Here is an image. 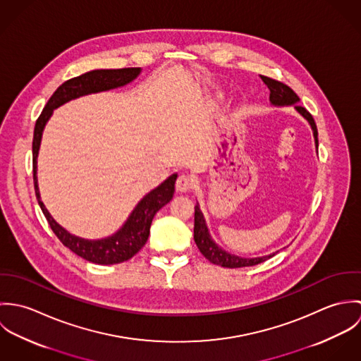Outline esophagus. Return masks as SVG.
<instances>
[{
  "instance_id": "1",
  "label": "esophagus",
  "mask_w": 361,
  "mask_h": 361,
  "mask_svg": "<svg viewBox=\"0 0 361 361\" xmlns=\"http://www.w3.org/2000/svg\"><path fill=\"white\" fill-rule=\"evenodd\" d=\"M193 188V179L188 173H180L176 179V190L180 193H186Z\"/></svg>"
}]
</instances>
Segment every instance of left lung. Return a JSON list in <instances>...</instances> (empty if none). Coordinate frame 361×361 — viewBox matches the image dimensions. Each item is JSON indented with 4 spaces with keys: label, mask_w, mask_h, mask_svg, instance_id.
I'll return each instance as SVG.
<instances>
[{
    "label": "left lung",
    "mask_w": 361,
    "mask_h": 361,
    "mask_svg": "<svg viewBox=\"0 0 361 361\" xmlns=\"http://www.w3.org/2000/svg\"><path fill=\"white\" fill-rule=\"evenodd\" d=\"M259 78L262 79V82L268 86L269 89V100L274 105H292L295 104V108L307 119L312 128V132H314V139H315V146L318 147V132H317V125H315V121L312 118V115L310 114L309 111L299 105V96L285 83L279 82V80H275L272 78H268V76H262L259 75ZM195 242L200 250V253L204 256V257L212 262V264H216V265H221V267H226V268H240V267H252V265H257L259 262L268 259L269 257H272L274 255H269V256H265V257H256V258H242L238 257V256H232L224 250H221L214 242L212 239L209 238V233H208V229L206 226V221L203 218V214L200 211L199 206L195 207Z\"/></svg>",
    "instance_id": "left-lung-1"
}]
</instances>
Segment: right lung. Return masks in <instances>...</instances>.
I'll list each match as a JSON object with an SVG mask.
<instances>
[{
  "instance_id": "add662e5",
  "label": "right lung",
  "mask_w": 361,
  "mask_h": 361,
  "mask_svg": "<svg viewBox=\"0 0 361 361\" xmlns=\"http://www.w3.org/2000/svg\"><path fill=\"white\" fill-rule=\"evenodd\" d=\"M140 73V68H122V69H97L80 76L72 78L63 82L52 94L36 121L35 135H33V180L35 192L47 222L51 226L52 232L66 246L71 252L94 264H119L133 257L147 242L150 235V226L157 211L161 207L169 203L175 192L176 173L169 176L164 183H161L154 190L142 199V202L133 209L125 225L112 236L102 240H86L71 235L62 226H59L47 208L40 200L39 186H37V154L40 149L43 129L51 116L52 109L69 100L78 99L85 94L99 93L104 90L121 87L132 82Z\"/></svg>"
}]
</instances>
